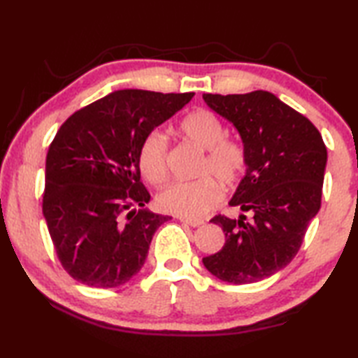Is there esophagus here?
<instances>
[{
	"label": "esophagus",
	"instance_id": "34e87169",
	"mask_svg": "<svg viewBox=\"0 0 358 358\" xmlns=\"http://www.w3.org/2000/svg\"><path fill=\"white\" fill-rule=\"evenodd\" d=\"M178 220L181 222L187 224V226H191V227H199V226H202V224H203V221L197 220V217H178Z\"/></svg>",
	"mask_w": 358,
	"mask_h": 358
}]
</instances>
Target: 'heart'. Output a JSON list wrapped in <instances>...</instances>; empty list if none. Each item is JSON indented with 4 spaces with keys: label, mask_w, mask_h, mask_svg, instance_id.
<instances>
[{
    "label": "heart",
    "mask_w": 358,
    "mask_h": 358,
    "mask_svg": "<svg viewBox=\"0 0 358 358\" xmlns=\"http://www.w3.org/2000/svg\"><path fill=\"white\" fill-rule=\"evenodd\" d=\"M180 131L187 141L205 150L197 166L199 178L175 183L157 194V207L181 217H201L222 199V187H235L245 177L248 153L237 138H229L221 120L210 110H196L181 121ZM138 169L143 178L155 186L169 178V143L159 131L143 137L138 148Z\"/></svg>",
    "instance_id": "1"
}]
</instances>
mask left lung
<instances>
[{"label": "left lung", "mask_w": 358, "mask_h": 358, "mask_svg": "<svg viewBox=\"0 0 358 358\" xmlns=\"http://www.w3.org/2000/svg\"><path fill=\"white\" fill-rule=\"evenodd\" d=\"M215 112L232 121L248 153V169L230 205L250 213L224 215L226 245L202 262L211 275L250 284L290 264L322 199L327 148L310 120L268 92L203 94Z\"/></svg>", "instance_id": "8db88e82"}]
</instances>
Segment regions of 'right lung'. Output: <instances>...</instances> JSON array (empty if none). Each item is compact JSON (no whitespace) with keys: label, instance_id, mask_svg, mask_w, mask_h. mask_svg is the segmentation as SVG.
Returning a JSON list of instances; mask_svg holds the SVG:
<instances>
[{"label":"right lung","instance_id":"obj_1","mask_svg":"<svg viewBox=\"0 0 358 358\" xmlns=\"http://www.w3.org/2000/svg\"><path fill=\"white\" fill-rule=\"evenodd\" d=\"M194 93L120 90L64 121L48 147L42 213L63 268L90 287L128 282L169 216L150 213L141 181L143 137ZM138 206L141 210H136Z\"/></svg>","mask_w":358,"mask_h":358}]
</instances>
